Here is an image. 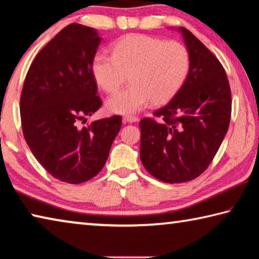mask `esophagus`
<instances>
[{
    "instance_id": "esophagus-1",
    "label": "esophagus",
    "mask_w": 259,
    "mask_h": 259,
    "mask_svg": "<svg viewBox=\"0 0 259 259\" xmlns=\"http://www.w3.org/2000/svg\"><path fill=\"white\" fill-rule=\"evenodd\" d=\"M139 120V117L137 116H132V114H126L124 117V121L125 122H135Z\"/></svg>"
}]
</instances>
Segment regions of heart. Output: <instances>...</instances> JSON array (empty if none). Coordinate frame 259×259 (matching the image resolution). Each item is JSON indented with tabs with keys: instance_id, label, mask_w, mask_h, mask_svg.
I'll list each match as a JSON object with an SVG mask.
<instances>
[{
	"instance_id": "heart-1",
	"label": "heart",
	"mask_w": 259,
	"mask_h": 259,
	"mask_svg": "<svg viewBox=\"0 0 259 259\" xmlns=\"http://www.w3.org/2000/svg\"><path fill=\"white\" fill-rule=\"evenodd\" d=\"M190 54L178 41L131 34L114 42L112 55L97 52L92 58L91 72L95 82L107 93L131 83L114 93L107 107L114 113H134L152 101L156 104L171 100L188 77Z\"/></svg>"
}]
</instances>
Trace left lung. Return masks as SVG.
Returning a JSON list of instances; mask_svg holds the SVG:
<instances>
[{"label":"left lung","instance_id":"left-lung-1","mask_svg":"<svg viewBox=\"0 0 259 259\" xmlns=\"http://www.w3.org/2000/svg\"><path fill=\"white\" fill-rule=\"evenodd\" d=\"M190 54L188 77L175 97L140 121V158L167 184L194 180L209 166L227 133L232 99L222 63L194 34L179 27Z\"/></svg>","mask_w":259,"mask_h":259}]
</instances>
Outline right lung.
I'll return each instance as SVG.
<instances>
[{"label":"right lung","instance_id":"right-lung-1","mask_svg":"<svg viewBox=\"0 0 259 259\" xmlns=\"http://www.w3.org/2000/svg\"><path fill=\"white\" fill-rule=\"evenodd\" d=\"M100 42L94 28L67 25L34 58L20 95L29 149L47 172L67 184H81L103 168L121 127L120 116L79 126L102 105L91 72Z\"/></svg>","mask_w":259,"mask_h":259}]
</instances>
